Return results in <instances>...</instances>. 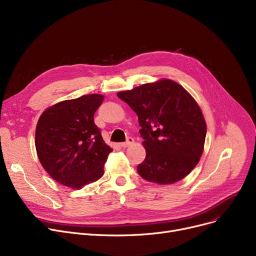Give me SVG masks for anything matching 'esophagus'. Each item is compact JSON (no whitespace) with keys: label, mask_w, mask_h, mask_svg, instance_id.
<instances>
[{"label":"esophagus","mask_w":256,"mask_h":256,"mask_svg":"<svg viewBox=\"0 0 256 256\" xmlns=\"http://www.w3.org/2000/svg\"><path fill=\"white\" fill-rule=\"evenodd\" d=\"M132 143H134V139H132V138H128V140L126 142L120 143V146L121 148H128V146H132Z\"/></svg>","instance_id":"34e87169"}]
</instances>
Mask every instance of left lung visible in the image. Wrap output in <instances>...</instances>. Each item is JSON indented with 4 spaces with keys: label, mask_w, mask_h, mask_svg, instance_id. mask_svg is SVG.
<instances>
[{
    "label": "left lung",
    "mask_w": 256,
    "mask_h": 256,
    "mask_svg": "<svg viewBox=\"0 0 256 256\" xmlns=\"http://www.w3.org/2000/svg\"><path fill=\"white\" fill-rule=\"evenodd\" d=\"M138 116L146 152L138 165L144 180L160 185L182 180L204 150L206 122L194 98L178 82L162 78L118 92Z\"/></svg>",
    "instance_id": "1"
}]
</instances>
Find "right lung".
<instances>
[{
    "instance_id": "add662e5",
    "label": "right lung",
    "mask_w": 256,
    "mask_h": 256,
    "mask_svg": "<svg viewBox=\"0 0 256 256\" xmlns=\"http://www.w3.org/2000/svg\"><path fill=\"white\" fill-rule=\"evenodd\" d=\"M104 98L90 94L58 102L44 110L38 121L36 148L42 166L52 179L72 190L100 179L113 150L94 124Z\"/></svg>"
}]
</instances>
